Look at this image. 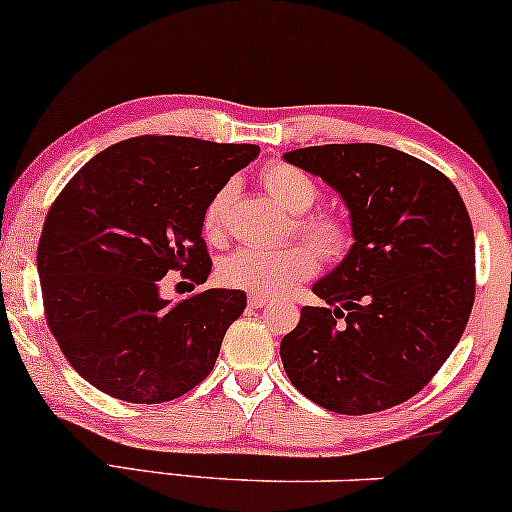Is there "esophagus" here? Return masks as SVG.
<instances>
[{"mask_svg": "<svg viewBox=\"0 0 512 512\" xmlns=\"http://www.w3.org/2000/svg\"><path fill=\"white\" fill-rule=\"evenodd\" d=\"M247 303H250L252 308H262V306H267V303H269V296L250 294V296H247Z\"/></svg>", "mask_w": 512, "mask_h": 512, "instance_id": "1", "label": "esophagus"}]
</instances>
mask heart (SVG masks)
Segmentation results:
<instances>
[{
  "mask_svg": "<svg viewBox=\"0 0 512 512\" xmlns=\"http://www.w3.org/2000/svg\"><path fill=\"white\" fill-rule=\"evenodd\" d=\"M260 179L277 204H282L289 213H296V233L306 238V243L311 244L323 260L335 262L347 255V250L352 247L350 223L333 211L306 213L320 196L316 179L311 174L303 172L301 167L289 165V162H272L262 170ZM228 204L230 187H221L209 199L204 216H201V228H204L206 238L218 240L223 235ZM310 248L303 243L279 247V250L240 247L218 262V279L230 289L250 291V294H282L289 286L306 282L316 272V253Z\"/></svg>",
  "mask_w": 512,
  "mask_h": 512,
  "instance_id": "b5f03b06",
  "label": "heart"
}]
</instances>
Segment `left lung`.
Returning <instances> with one entry per match:
<instances>
[{
  "label": "left lung",
  "instance_id": "1",
  "mask_svg": "<svg viewBox=\"0 0 512 512\" xmlns=\"http://www.w3.org/2000/svg\"><path fill=\"white\" fill-rule=\"evenodd\" d=\"M286 162L345 199L355 245L313 286L284 335L286 376L342 415L415 396L462 338L476 291L474 228L457 187L418 157L376 143L313 145Z\"/></svg>",
  "mask_w": 512,
  "mask_h": 512
}]
</instances>
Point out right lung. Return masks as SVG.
<instances>
[{
  "label": "right lung",
  "mask_w": 512,
  "mask_h": 512,
  "mask_svg": "<svg viewBox=\"0 0 512 512\" xmlns=\"http://www.w3.org/2000/svg\"><path fill=\"white\" fill-rule=\"evenodd\" d=\"M257 145L182 136L128 138L101 150L50 206L38 240L43 308L82 379L128 403H165L211 374L245 291L160 299L167 272L204 284L201 216L255 160Z\"/></svg>",
  "instance_id": "1"
}]
</instances>
